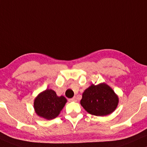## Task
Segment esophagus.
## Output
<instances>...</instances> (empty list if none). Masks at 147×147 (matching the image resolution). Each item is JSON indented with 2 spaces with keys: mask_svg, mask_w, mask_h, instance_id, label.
Returning <instances> with one entry per match:
<instances>
[{
  "mask_svg": "<svg viewBox=\"0 0 147 147\" xmlns=\"http://www.w3.org/2000/svg\"><path fill=\"white\" fill-rule=\"evenodd\" d=\"M70 101H77V99H76V97H74L73 98L70 99Z\"/></svg>",
  "mask_w": 147,
  "mask_h": 147,
  "instance_id": "1",
  "label": "esophagus"
}]
</instances>
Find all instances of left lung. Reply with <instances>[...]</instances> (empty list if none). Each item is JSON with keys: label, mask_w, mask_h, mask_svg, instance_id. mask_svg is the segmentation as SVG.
I'll use <instances>...</instances> for the list:
<instances>
[{"label": "left lung", "mask_w": 147, "mask_h": 147, "mask_svg": "<svg viewBox=\"0 0 147 147\" xmlns=\"http://www.w3.org/2000/svg\"><path fill=\"white\" fill-rule=\"evenodd\" d=\"M80 104L90 115L104 117L116 110L119 104V97L106 83L92 84L82 93Z\"/></svg>", "instance_id": "8db88e82"}]
</instances>
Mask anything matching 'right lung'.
<instances>
[{
	"label": "right lung",
	"instance_id": "obj_1",
	"mask_svg": "<svg viewBox=\"0 0 147 147\" xmlns=\"http://www.w3.org/2000/svg\"><path fill=\"white\" fill-rule=\"evenodd\" d=\"M67 101L64 96H58L54 90L47 88L35 98L34 110L37 116L51 120L59 115Z\"/></svg>",
	"mask_w": 147,
	"mask_h": 147
}]
</instances>
